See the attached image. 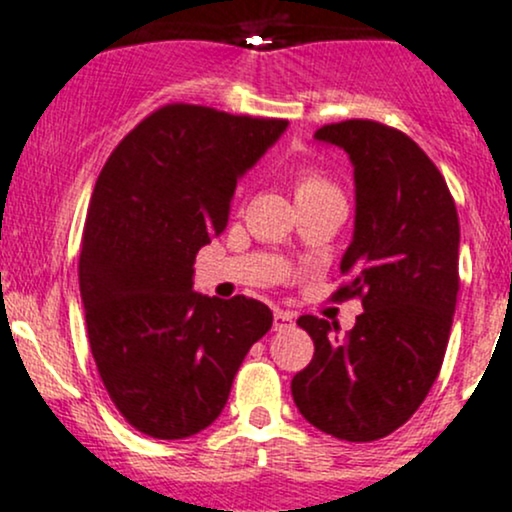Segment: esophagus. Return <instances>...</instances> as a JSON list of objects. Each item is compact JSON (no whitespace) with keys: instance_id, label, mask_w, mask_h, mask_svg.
I'll use <instances>...</instances> for the list:
<instances>
[{"instance_id":"esophagus-1","label":"esophagus","mask_w":512,"mask_h":512,"mask_svg":"<svg viewBox=\"0 0 512 512\" xmlns=\"http://www.w3.org/2000/svg\"><path fill=\"white\" fill-rule=\"evenodd\" d=\"M295 326V314L285 312V309H275L273 314V331H285Z\"/></svg>"}]
</instances>
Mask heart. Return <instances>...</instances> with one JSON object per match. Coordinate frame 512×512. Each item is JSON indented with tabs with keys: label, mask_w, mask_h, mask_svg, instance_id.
I'll return each mask as SVG.
<instances>
[{
	"label": "heart",
	"mask_w": 512,
	"mask_h": 512,
	"mask_svg": "<svg viewBox=\"0 0 512 512\" xmlns=\"http://www.w3.org/2000/svg\"><path fill=\"white\" fill-rule=\"evenodd\" d=\"M324 191H336L326 176H321V171L314 169V166H302L295 174V195L297 198H304V195L324 193Z\"/></svg>",
	"instance_id": "obj_1"
}]
</instances>
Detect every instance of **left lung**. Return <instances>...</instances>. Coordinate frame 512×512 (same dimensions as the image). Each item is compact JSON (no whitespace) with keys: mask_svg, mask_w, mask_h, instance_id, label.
Returning a JSON list of instances; mask_svg holds the SVG:
<instances>
[{"mask_svg":"<svg viewBox=\"0 0 512 512\" xmlns=\"http://www.w3.org/2000/svg\"><path fill=\"white\" fill-rule=\"evenodd\" d=\"M317 140L346 149L355 171V232L336 300L365 312L338 324L304 314L314 358L292 377V399L338 440L387 438L423 404L445 358L459 292V220L450 188L409 135L377 120H341Z\"/></svg>","mask_w":512,"mask_h":512,"instance_id":"obj_1","label":"left lung"}]
</instances>
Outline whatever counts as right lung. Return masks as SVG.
I'll return each instance as SVG.
<instances>
[{
    "label": "right lung",
    "mask_w": 512,
    "mask_h": 512,
    "mask_svg": "<svg viewBox=\"0 0 512 512\" xmlns=\"http://www.w3.org/2000/svg\"><path fill=\"white\" fill-rule=\"evenodd\" d=\"M285 128L280 118L166 103L103 164L79 254L86 333L108 396L149 438L208 428L271 329L263 302L198 295L193 263L225 232L239 176Z\"/></svg>",
    "instance_id": "1"
}]
</instances>
